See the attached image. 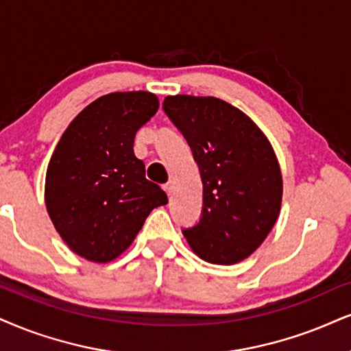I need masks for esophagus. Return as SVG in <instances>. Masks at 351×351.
Returning <instances> with one entry per match:
<instances>
[{
	"mask_svg": "<svg viewBox=\"0 0 351 351\" xmlns=\"http://www.w3.org/2000/svg\"><path fill=\"white\" fill-rule=\"evenodd\" d=\"M174 184H176L174 180L171 179V180H169V182H167L166 185H164V190H166V192L169 193V195H171V193H172V190H174Z\"/></svg>",
	"mask_w": 351,
	"mask_h": 351,
	"instance_id": "1",
	"label": "esophagus"
}]
</instances>
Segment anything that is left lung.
<instances>
[{"mask_svg": "<svg viewBox=\"0 0 351 351\" xmlns=\"http://www.w3.org/2000/svg\"><path fill=\"white\" fill-rule=\"evenodd\" d=\"M162 107L192 148L203 184L202 218L184 229L185 239L205 262L244 261L281 208L283 179L270 141L250 117L218 97L177 94Z\"/></svg>", "mask_w": 351, "mask_h": 351, "instance_id": "8db88e82", "label": "left lung"}]
</instances>
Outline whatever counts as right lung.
Listing matches in <instances>:
<instances>
[{"label": "right lung", "instance_id": "1", "mask_svg": "<svg viewBox=\"0 0 351 351\" xmlns=\"http://www.w3.org/2000/svg\"><path fill=\"white\" fill-rule=\"evenodd\" d=\"M159 109L153 93H110L75 117L51 154L45 205L73 252L107 263L123 254L166 192L146 179L136 132Z\"/></svg>", "mask_w": 351, "mask_h": 351}]
</instances>
